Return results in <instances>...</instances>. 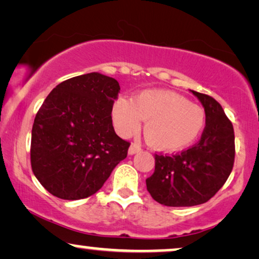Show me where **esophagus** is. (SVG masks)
<instances>
[{
  "label": "esophagus",
  "mask_w": 259,
  "mask_h": 259,
  "mask_svg": "<svg viewBox=\"0 0 259 259\" xmlns=\"http://www.w3.org/2000/svg\"><path fill=\"white\" fill-rule=\"evenodd\" d=\"M141 150V147L139 145H136V143H132L129 147V150H127V153H129V155H134V154L139 153Z\"/></svg>",
  "instance_id": "obj_1"
}]
</instances>
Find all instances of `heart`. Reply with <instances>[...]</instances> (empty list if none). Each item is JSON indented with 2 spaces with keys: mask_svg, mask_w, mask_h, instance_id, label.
<instances>
[{
  "mask_svg": "<svg viewBox=\"0 0 259 259\" xmlns=\"http://www.w3.org/2000/svg\"><path fill=\"white\" fill-rule=\"evenodd\" d=\"M112 118L122 136L135 134L143 120V134L150 147L160 152H177L195 142L205 125L201 106L181 94L166 90H146L133 100L118 98Z\"/></svg>",
  "mask_w": 259,
  "mask_h": 259,
  "instance_id": "1",
  "label": "heart"
}]
</instances>
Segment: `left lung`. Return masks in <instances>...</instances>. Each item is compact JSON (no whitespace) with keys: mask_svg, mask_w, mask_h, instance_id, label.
Listing matches in <instances>:
<instances>
[{"mask_svg":"<svg viewBox=\"0 0 259 259\" xmlns=\"http://www.w3.org/2000/svg\"><path fill=\"white\" fill-rule=\"evenodd\" d=\"M205 112L201 140L176 155H155L147 190L160 204L192 207L209 201L230 177L234 163V130L214 98L191 91Z\"/></svg>","mask_w":259,"mask_h":259,"instance_id":"obj_1","label":"left lung"}]
</instances>
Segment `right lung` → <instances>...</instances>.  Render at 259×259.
<instances>
[{
  "label": "right lung",
  "instance_id": "1",
  "mask_svg": "<svg viewBox=\"0 0 259 259\" xmlns=\"http://www.w3.org/2000/svg\"><path fill=\"white\" fill-rule=\"evenodd\" d=\"M116 78L100 73L57 84L44 100L32 127L31 165L50 194L75 201L94 195L126 158L130 143L114 133Z\"/></svg>",
  "mask_w": 259,
  "mask_h": 259
}]
</instances>
